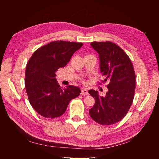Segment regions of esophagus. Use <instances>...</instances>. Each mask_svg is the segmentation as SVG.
Masks as SVG:
<instances>
[{"mask_svg":"<svg viewBox=\"0 0 159 159\" xmlns=\"http://www.w3.org/2000/svg\"><path fill=\"white\" fill-rule=\"evenodd\" d=\"M88 91L87 89H82L81 91V95H88Z\"/></svg>","mask_w":159,"mask_h":159,"instance_id":"esophagus-1","label":"esophagus"}]
</instances>
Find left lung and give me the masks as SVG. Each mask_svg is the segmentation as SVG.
Wrapping results in <instances>:
<instances>
[{
  "label": "left lung",
  "mask_w": 159,
  "mask_h": 159,
  "mask_svg": "<svg viewBox=\"0 0 159 159\" xmlns=\"http://www.w3.org/2000/svg\"><path fill=\"white\" fill-rule=\"evenodd\" d=\"M91 46L99 54L101 73L108 81L105 96H99L97 91L89 93L95 98L90 109V117L102 125L115 124L125 116L131 107L135 89V74L129 56L123 49L111 42H93Z\"/></svg>",
  "instance_id": "obj_1"
}]
</instances>
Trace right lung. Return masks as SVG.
Segmentation results:
<instances>
[{"label":"right lung","instance_id":"1","mask_svg":"<svg viewBox=\"0 0 159 159\" xmlns=\"http://www.w3.org/2000/svg\"><path fill=\"white\" fill-rule=\"evenodd\" d=\"M82 43L54 41L36 50L28 61L25 73V88L28 100L36 111L46 118L61 116L71 99L80 94L74 85L60 87L56 72L70 61Z\"/></svg>","mask_w":159,"mask_h":159}]
</instances>
